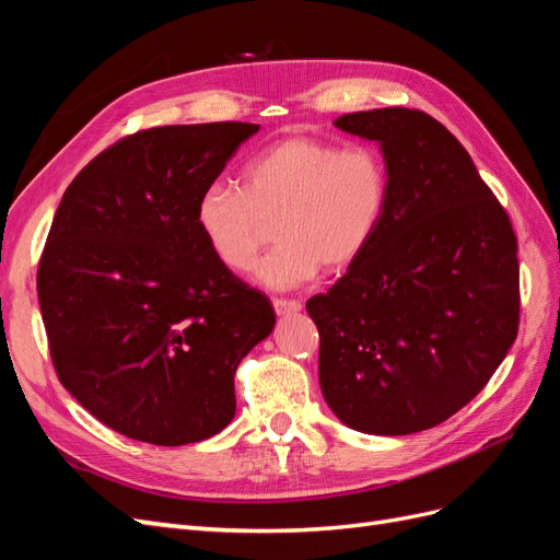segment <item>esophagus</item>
Masks as SVG:
<instances>
[{
	"label": "esophagus",
	"mask_w": 560,
	"mask_h": 560,
	"mask_svg": "<svg viewBox=\"0 0 560 560\" xmlns=\"http://www.w3.org/2000/svg\"><path fill=\"white\" fill-rule=\"evenodd\" d=\"M273 308L278 315H292V313H299L303 306L296 299H273Z\"/></svg>",
	"instance_id": "34e87169"
}]
</instances>
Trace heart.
<instances>
[{"label":"heart","mask_w":560,"mask_h":560,"mask_svg":"<svg viewBox=\"0 0 560 560\" xmlns=\"http://www.w3.org/2000/svg\"><path fill=\"white\" fill-rule=\"evenodd\" d=\"M389 202L387 161L374 147L292 135L266 147L245 171V189L210 182L196 200V229L212 257L229 270L257 266L273 290L313 280L319 268L343 273L374 243Z\"/></svg>","instance_id":"b5f03b06"}]
</instances>
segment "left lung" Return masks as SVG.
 Returning <instances> with one entry per match:
<instances>
[{"label": "left lung", "mask_w": 560, "mask_h": 560, "mask_svg": "<svg viewBox=\"0 0 560 560\" xmlns=\"http://www.w3.org/2000/svg\"><path fill=\"white\" fill-rule=\"evenodd\" d=\"M381 144L389 202L378 235L308 299L319 387L348 428L413 434L477 397L518 334V243L467 149L420 109L336 118Z\"/></svg>", "instance_id": "1"}]
</instances>
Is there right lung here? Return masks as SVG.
I'll use <instances>...</instances> for the list:
<instances>
[{
  "label": "right lung",
  "instance_id": "right-lung-1",
  "mask_svg": "<svg viewBox=\"0 0 560 560\" xmlns=\"http://www.w3.org/2000/svg\"><path fill=\"white\" fill-rule=\"evenodd\" d=\"M259 126H161L97 154L67 186L37 268L56 374L138 442L182 446L235 416L233 376L273 331L270 301L219 264L196 200Z\"/></svg>",
  "mask_w": 560,
  "mask_h": 560
}]
</instances>
